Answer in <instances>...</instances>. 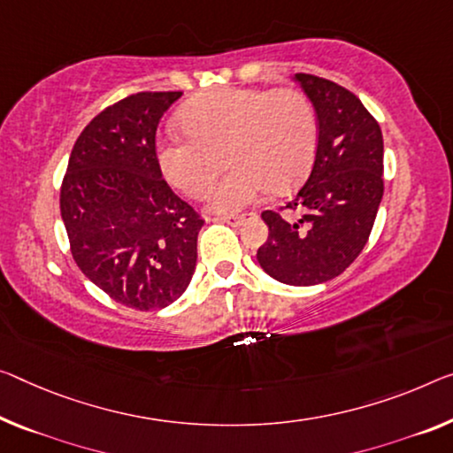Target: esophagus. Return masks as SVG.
<instances>
[{
  "instance_id": "34e87169",
  "label": "esophagus",
  "mask_w": 453,
  "mask_h": 453,
  "mask_svg": "<svg viewBox=\"0 0 453 453\" xmlns=\"http://www.w3.org/2000/svg\"><path fill=\"white\" fill-rule=\"evenodd\" d=\"M214 220L226 222V225H231V226H241L242 222H245V217H242V214H233V217H217Z\"/></svg>"
}]
</instances>
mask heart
Listing matches in <instances>:
<instances>
[{
    "label": "heart",
    "mask_w": 453,
    "mask_h": 453,
    "mask_svg": "<svg viewBox=\"0 0 453 453\" xmlns=\"http://www.w3.org/2000/svg\"><path fill=\"white\" fill-rule=\"evenodd\" d=\"M186 137L159 139L157 164L190 198L211 192L222 170L233 165L211 194L217 212L253 204L269 188H294L314 162L316 111L296 88L222 87L194 96L178 113Z\"/></svg>",
    "instance_id": "1"
}]
</instances>
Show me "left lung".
I'll return each mask as SVG.
<instances>
[{"label":"left lung","instance_id":"left-lung-1","mask_svg":"<svg viewBox=\"0 0 453 453\" xmlns=\"http://www.w3.org/2000/svg\"><path fill=\"white\" fill-rule=\"evenodd\" d=\"M296 81L318 115L316 159L288 211L261 214L269 236L257 250L267 275L288 285H316L338 277L365 249L382 200V134L350 90L314 74Z\"/></svg>","mask_w":453,"mask_h":453}]
</instances>
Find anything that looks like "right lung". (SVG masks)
I'll return each instance as SVG.
<instances>
[{
	"label": "right lung",
	"instance_id": "1",
	"mask_svg": "<svg viewBox=\"0 0 453 453\" xmlns=\"http://www.w3.org/2000/svg\"><path fill=\"white\" fill-rule=\"evenodd\" d=\"M182 93H135L101 111L76 139L60 188L76 265L131 310L176 302L196 269L204 220L162 178L156 131Z\"/></svg>",
	"mask_w": 453,
	"mask_h": 453
}]
</instances>
